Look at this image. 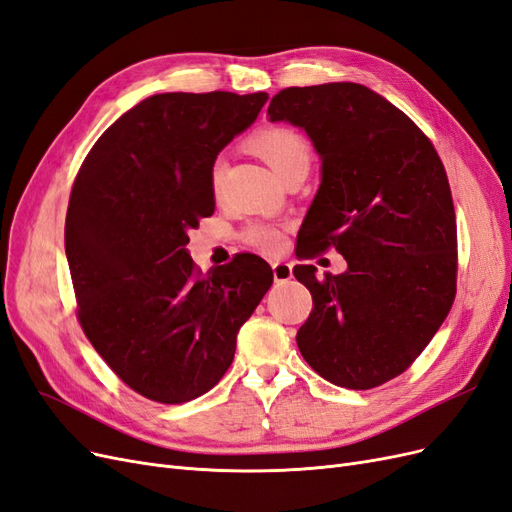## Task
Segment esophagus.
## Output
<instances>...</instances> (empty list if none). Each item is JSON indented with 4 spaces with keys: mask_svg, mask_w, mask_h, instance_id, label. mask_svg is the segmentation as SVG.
I'll return each instance as SVG.
<instances>
[{
    "mask_svg": "<svg viewBox=\"0 0 512 512\" xmlns=\"http://www.w3.org/2000/svg\"><path fill=\"white\" fill-rule=\"evenodd\" d=\"M271 269H273L275 284H284V282H288L290 277H292V265H290V262L275 260L273 265H271Z\"/></svg>",
    "mask_w": 512,
    "mask_h": 512,
    "instance_id": "esophagus-1",
    "label": "esophagus"
}]
</instances>
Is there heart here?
<instances>
[{"label":"heart","mask_w":512,"mask_h":512,"mask_svg":"<svg viewBox=\"0 0 512 512\" xmlns=\"http://www.w3.org/2000/svg\"><path fill=\"white\" fill-rule=\"evenodd\" d=\"M252 149L258 153V156L269 164V168L277 177L288 175L292 168L297 166H309V147L305 143V138L288 128H271L260 132L258 136L252 138ZM220 177H222V166L215 164L211 170V185L213 190H218L220 185ZM245 241L250 243L252 247L260 252L267 254H275L282 250L284 245V235L282 230L273 226V224H252L247 226V230L243 232Z\"/></svg>","instance_id":"heart-1"}]
</instances>
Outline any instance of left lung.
Instances as JSON below:
<instances>
[{"instance_id": "obj_1", "label": "left lung", "mask_w": 512, "mask_h": 512, "mask_svg": "<svg viewBox=\"0 0 512 512\" xmlns=\"http://www.w3.org/2000/svg\"><path fill=\"white\" fill-rule=\"evenodd\" d=\"M267 117L301 128L320 158L299 256L335 247L348 262L324 280L314 265L294 267L314 301L299 350L324 380L374 389L410 367L455 299L457 224L444 166L406 113L359 83L282 89Z\"/></svg>"}]
</instances>
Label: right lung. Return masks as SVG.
I'll use <instances>...</instances> for the list:
<instances>
[{"instance_id":"obj_1","label":"right lung","mask_w":512,"mask_h":512,"mask_svg":"<svg viewBox=\"0 0 512 512\" xmlns=\"http://www.w3.org/2000/svg\"><path fill=\"white\" fill-rule=\"evenodd\" d=\"M269 94H156L91 147L72 185L66 258L91 346L160 404L205 395L235 359L237 333L273 284L254 254L194 271L190 228L215 211L218 153Z\"/></svg>"}]
</instances>
